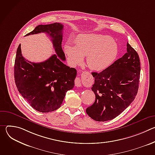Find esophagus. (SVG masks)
<instances>
[{
  "label": "esophagus",
  "instance_id": "34e87169",
  "mask_svg": "<svg viewBox=\"0 0 155 155\" xmlns=\"http://www.w3.org/2000/svg\"><path fill=\"white\" fill-rule=\"evenodd\" d=\"M75 84L77 87H80L81 86V81L79 77H77L75 80Z\"/></svg>",
  "mask_w": 155,
  "mask_h": 155
}]
</instances>
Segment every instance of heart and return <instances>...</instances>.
<instances>
[{
  "mask_svg": "<svg viewBox=\"0 0 155 155\" xmlns=\"http://www.w3.org/2000/svg\"><path fill=\"white\" fill-rule=\"evenodd\" d=\"M75 46L65 44L64 53L71 65L80 64L86 56L87 67L93 71H101L112 64L118 54L116 43L110 37L97 34H81L75 40Z\"/></svg>",
  "mask_w": 155,
  "mask_h": 155,
  "instance_id": "1",
  "label": "heart"
}]
</instances>
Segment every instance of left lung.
<instances>
[{"mask_svg":"<svg viewBox=\"0 0 155 155\" xmlns=\"http://www.w3.org/2000/svg\"><path fill=\"white\" fill-rule=\"evenodd\" d=\"M140 63L136 50L127 43V53L100 73L92 72L91 90L95 102L86 112L97 121L113 120L121 114L137 95Z\"/></svg>","mask_w":155,"mask_h":155,"instance_id":"left-lung-1","label":"left lung"}]
</instances>
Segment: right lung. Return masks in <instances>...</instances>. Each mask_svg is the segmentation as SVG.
<instances>
[{"label":"right lung","instance_id":"add662e5","mask_svg":"<svg viewBox=\"0 0 155 155\" xmlns=\"http://www.w3.org/2000/svg\"><path fill=\"white\" fill-rule=\"evenodd\" d=\"M64 25L54 23L38 25L26 36L47 33L51 38L56 54L41 62L26 60L18 47L14 67L15 81L19 93L38 112L48 113L59 108L68 91L74 87L77 70L70 68L62 48Z\"/></svg>","mask_w":155,"mask_h":155}]
</instances>
